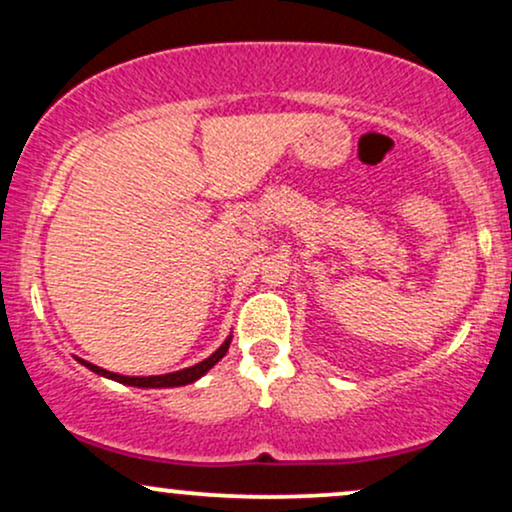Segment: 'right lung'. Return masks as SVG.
Returning a JSON list of instances; mask_svg holds the SVG:
<instances>
[{"label": "right lung", "instance_id": "add662e5", "mask_svg": "<svg viewBox=\"0 0 512 512\" xmlns=\"http://www.w3.org/2000/svg\"><path fill=\"white\" fill-rule=\"evenodd\" d=\"M231 339H233V334H228L226 342H223L219 349L214 351V354H211L209 358H204V361L195 363V366L175 370V373H166V375H120V373H113V370H105L101 366H96V363H88L79 356H76V361H79L81 366H86L88 370H93L96 375H103V378L115 380V383H122V385H132V387H180V385L195 383V380L202 378V375H207L209 370L214 368L223 356H226L228 346H231Z\"/></svg>", "mask_w": 512, "mask_h": 512}]
</instances>
